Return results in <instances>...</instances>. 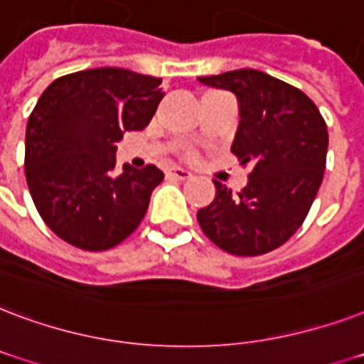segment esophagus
<instances>
[{"label":"esophagus","instance_id":"esophagus-1","mask_svg":"<svg viewBox=\"0 0 364 364\" xmlns=\"http://www.w3.org/2000/svg\"><path fill=\"white\" fill-rule=\"evenodd\" d=\"M168 174H171L173 178H178V180H188L191 176L190 171L182 167H171L168 168Z\"/></svg>","mask_w":364,"mask_h":364}]
</instances>
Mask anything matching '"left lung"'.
<instances>
[{"label":"left lung","instance_id":"8db88e82","mask_svg":"<svg viewBox=\"0 0 364 364\" xmlns=\"http://www.w3.org/2000/svg\"><path fill=\"white\" fill-rule=\"evenodd\" d=\"M237 98L232 151L250 167L239 193L213 180V203L197 210L203 233L235 256H258L289 241L306 220L323 182L326 123L300 89L258 70L197 77Z\"/></svg>","mask_w":364,"mask_h":364}]
</instances>
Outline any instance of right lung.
<instances>
[{
    "label": "right lung",
    "mask_w": 364,
    "mask_h": 364,
    "mask_svg": "<svg viewBox=\"0 0 364 364\" xmlns=\"http://www.w3.org/2000/svg\"><path fill=\"white\" fill-rule=\"evenodd\" d=\"M161 80L123 68L64 75L39 97L26 125V182L43 222L66 243L106 250L127 239L163 180L156 165L115 174L127 131L148 127Z\"/></svg>",
    "instance_id": "1"
}]
</instances>
